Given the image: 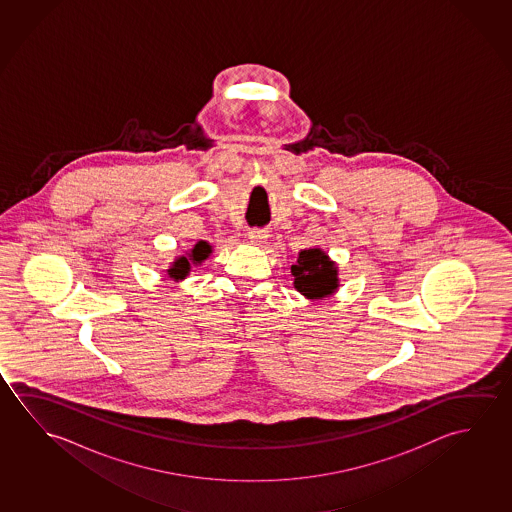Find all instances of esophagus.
Instances as JSON below:
<instances>
[{
	"label": "esophagus",
	"mask_w": 512,
	"mask_h": 512,
	"mask_svg": "<svg viewBox=\"0 0 512 512\" xmlns=\"http://www.w3.org/2000/svg\"><path fill=\"white\" fill-rule=\"evenodd\" d=\"M268 233L265 229H249V233H247V238H249V242L254 245H261L265 240H267Z\"/></svg>",
	"instance_id": "34e87169"
}]
</instances>
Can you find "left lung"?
<instances>
[{"instance_id":"8db88e82","label":"left lung","mask_w":512,"mask_h":512,"mask_svg":"<svg viewBox=\"0 0 512 512\" xmlns=\"http://www.w3.org/2000/svg\"><path fill=\"white\" fill-rule=\"evenodd\" d=\"M293 288L309 301H325L340 288L338 265L320 247L302 249L292 265Z\"/></svg>"}]
</instances>
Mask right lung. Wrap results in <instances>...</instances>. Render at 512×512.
Masks as SVG:
<instances>
[{
    "label": "right lung",
    "instance_id": "1",
    "mask_svg": "<svg viewBox=\"0 0 512 512\" xmlns=\"http://www.w3.org/2000/svg\"><path fill=\"white\" fill-rule=\"evenodd\" d=\"M211 251L213 249H211L208 242H204V240L197 242L190 251L185 252V256H178L176 260L172 261L171 267L167 268V276L174 279V281L187 279L192 267L203 265L204 261L210 258Z\"/></svg>",
    "mask_w": 512,
    "mask_h": 512
}]
</instances>
